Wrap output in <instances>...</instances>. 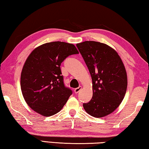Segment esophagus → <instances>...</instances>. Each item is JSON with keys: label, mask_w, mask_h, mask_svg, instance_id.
Masks as SVG:
<instances>
[{"label": "esophagus", "mask_w": 149, "mask_h": 149, "mask_svg": "<svg viewBox=\"0 0 149 149\" xmlns=\"http://www.w3.org/2000/svg\"><path fill=\"white\" fill-rule=\"evenodd\" d=\"M81 89H82V87L81 86H79V87H78L77 88H75V89L74 90V92L75 93H78L80 92V90H81Z\"/></svg>", "instance_id": "1"}]
</instances>
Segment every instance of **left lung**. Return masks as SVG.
<instances>
[{
	"label": "left lung",
	"mask_w": 149,
	"mask_h": 149,
	"mask_svg": "<svg viewBox=\"0 0 149 149\" xmlns=\"http://www.w3.org/2000/svg\"><path fill=\"white\" fill-rule=\"evenodd\" d=\"M77 46L92 80L93 96L83 104L84 110L95 118L107 116L118 107L126 94V68L117 52L107 44L85 41Z\"/></svg>",
	"instance_id": "1"
}]
</instances>
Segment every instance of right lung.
<instances>
[{
	"label": "right lung",
	"instance_id": "obj_1",
	"mask_svg": "<svg viewBox=\"0 0 149 149\" xmlns=\"http://www.w3.org/2000/svg\"><path fill=\"white\" fill-rule=\"evenodd\" d=\"M79 52L72 44L52 42L36 47L26 59L21 73V90L28 106L44 116L61 110L72 94L65 88L60 68L70 55Z\"/></svg>",
	"mask_w": 149,
	"mask_h": 149
}]
</instances>
